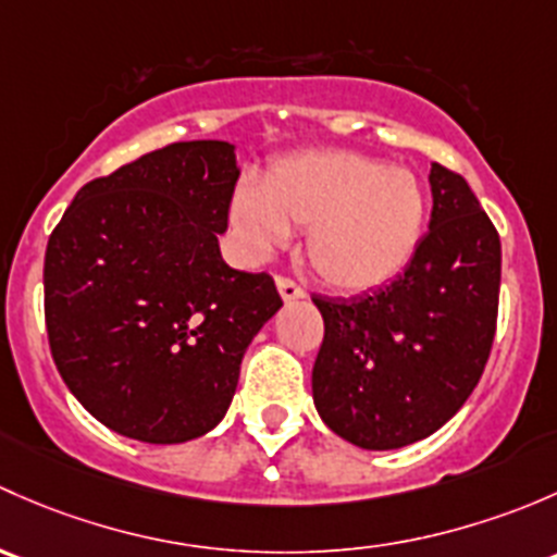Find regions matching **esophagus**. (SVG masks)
Masks as SVG:
<instances>
[{"instance_id":"obj_1","label":"esophagus","mask_w":557,"mask_h":557,"mask_svg":"<svg viewBox=\"0 0 557 557\" xmlns=\"http://www.w3.org/2000/svg\"><path fill=\"white\" fill-rule=\"evenodd\" d=\"M276 286H278L281 297H284L286 302H289V300H297V297L306 295V289H302V286L297 284L295 278H289V276H276Z\"/></svg>"}]
</instances>
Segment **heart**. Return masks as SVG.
<instances>
[{"instance_id":"1","label":"heart","mask_w":557,"mask_h":557,"mask_svg":"<svg viewBox=\"0 0 557 557\" xmlns=\"http://www.w3.org/2000/svg\"><path fill=\"white\" fill-rule=\"evenodd\" d=\"M233 222L265 255L289 227L308 231L306 255L324 284L367 292L397 278L416 257L429 222V190L410 169L357 152H300L268 169L233 198Z\"/></svg>"}]
</instances>
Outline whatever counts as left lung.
<instances>
[{
	"mask_svg": "<svg viewBox=\"0 0 557 557\" xmlns=\"http://www.w3.org/2000/svg\"><path fill=\"white\" fill-rule=\"evenodd\" d=\"M432 220L392 284L313 295L324 319L313 403L337 437L367 450L418 443L448 423L491 357L502 240L461 174L432 163Z\"/></svg>",
	"mask_w": 557,
	"mask_h": 557,
	"instance_id": "left-lung-1",
	"label": "left lung"
}]
</instances>
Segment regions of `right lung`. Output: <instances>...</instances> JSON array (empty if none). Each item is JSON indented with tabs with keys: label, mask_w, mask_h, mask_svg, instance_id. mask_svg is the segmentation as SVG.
<instances>
[{
	"label": "right lung",
	"mask_w": 557,
	"mask_h": 557,
	"mask_svg": "<svg viewBox=\"0 0 557 557\" xmlns=\"http://www.w3.org/2000/svg\"><path fill=\"white\" fill-rule=\"evenodd\" d=\"M238 169L225 141H174L79 187L45 251V324L79 405L152 445L222 421L251 337L281 308L271 273L227 265Z\"/></svg>",
	"instance_id": "add662e5"
}]
</instances>
